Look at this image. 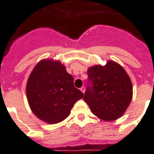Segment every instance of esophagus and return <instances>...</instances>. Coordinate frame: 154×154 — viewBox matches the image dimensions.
<instances>
[{
  "instance_id": "1",
  "label": "esophagus",
  "mask_w": 154,
  "mask_h": 154,
  "mask_svg": "<svg viewBox=\"0 0 154 154\" xmlns=\"http://www.w3.org/2000/svg\"><path fill=\"white\" fill-rule=\"evenodd\" d=\"M80 90L82 91V93H85V86H82L81 88H80Z\"/></svg>"
}]
</instances>
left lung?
Instances as JSON below:
<instances>
[{
    "label": "left lung",
    "instance_id": "left-lung-1",
    "mask_svg": "<svg viewBox=\"0 0 154 154\" xmlns=\"http://www.w3.org/2000/svg\"><path fill=\"white\" fill-rule=\"evenodd\" d=\"M88 85L84 101L91 112L105 121L124 115L133 95L131 79L124 68L114 61L88 68Z\"/></svg>",
    "mask_w": 154,
    "mask_h": 154
}]
</instances>
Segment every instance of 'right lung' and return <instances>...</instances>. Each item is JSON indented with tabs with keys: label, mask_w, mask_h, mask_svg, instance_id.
Masks as SVG:
<instances>
[{
	"label": "right lung",
	"mask_w": 154,
	"mask_h": 154,
	"mask_svg": "<svg viewBox=\"0 0 154 154\" xmlns=\"http://www.w3.org/2000/svg\"><path fill=\"white\" fill-rule=\"evenodd\" d=\"M26 96L31 110L39 119L49 124L66 119L83 93L74 86L73 77L60 61L41 60L29 75Z\"/></svg>",
	"instance_id": "1"
}]
</instances>
